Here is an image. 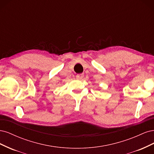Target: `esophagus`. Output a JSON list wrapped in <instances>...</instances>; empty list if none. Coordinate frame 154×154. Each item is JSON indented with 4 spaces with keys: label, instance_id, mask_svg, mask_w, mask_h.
Here are the masks:
<instances>
[{
    "label": "esophagus",
    "instance_id": "34e87169",
    "mask_svg": "<svg viewBox=\"0 0 154 154\" xmlns=\"http://www.w3.org/2000/svg\"><path fill=\"white\" fill-rule=\"evenodd\" d=\"M83 76H84L83 74H77V75H76V78L78 79V80H80L83 78Z\"/></svg>",
    "mask_w": 154,
    "mask_h": 154
}]
</instances>
